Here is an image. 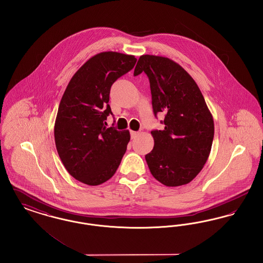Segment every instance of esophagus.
I'll return each instance as SVG.
<instances>
[{
	"instance_id": "esophagus-1",
	"label": "esophagus",
	"mask_w": 263,
	"mask_h": 263,
	"mask_svg": "<svg viewBox=\"0 0 263 263\" xmlns=\"http://www.w3.org/2000/svg\"><path fill=\"white\" fill-rule=\"evenodd\" d=\"M138 136V132H134V130H130V137L134 139V138H137Z\"/></svg>"
}]
</instances>
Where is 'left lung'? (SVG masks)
Listing matches in <instances>:
<instances>
[{"instance_id": "left-lung-1", "label": "left lung", "mask_w": 263, "mask_h": 263, "mask_svg": "<svg viewBox=\"0 0 263 263\" xmlns=\"http://www.w3.org/2000/svg\"><path fill=\"white\" fill-rule=\"evenodd\" d=\"M151 83L152 109L164 112L162 130H152L153 149L145 155L152 176L168 187L188 184L207 162L214 120L198 85L178 63L162 56L141 55L134 75Z\"/></svg>"}]
</instances>
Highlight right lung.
I'll use <instances>...</instances> for the list:
<instances>
[{
	"label": "right lung",
	"mask_w": 263,
	"mask_h": 263,
	"mask_svg": "<svg viewBox=\"0 0 263 263\" xmlns=\"http://www.w3.org/2000/svg\"><path fill=\"white\" fill-rule=\"evenodd\" d=\"M134 55L106 51L87 60L73 75L54 125L58 155L70 175L90 186L111 178L130 139L128 130L107 127L114 82L134 68Z\"/></svg>",
	"instance_id": "add662e5"
}]
</instances>
